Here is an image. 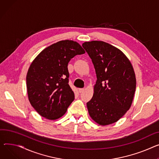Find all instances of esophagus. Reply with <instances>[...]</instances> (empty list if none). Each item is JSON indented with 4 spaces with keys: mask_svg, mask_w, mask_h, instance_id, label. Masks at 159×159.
<instances>
[{
    "mask_svg": "<svg viewBox=\"0 0 159 159\" xmlns=\"http://www.w3.org/2000/svg\"><path fill=\"white\" fill-rule=\"evenodd\" d=\"M84 88H80V89H79V91L80 93H82L84 91Z\"/></svg>",
    "mask_w": 159,
    "mask_h": 159,
    "instance_id": "34e87169",
    "label": "esophagus"
}]
</instances>
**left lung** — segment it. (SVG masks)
Instances as JSON below:
<instances>
[{
    "instance_id": "8db88e82",
    "label": "left lung",
    "mask_w": 159,
    "mask_h": 159,
    "mask_svg": "<svg viewBox=\"0 0 159 159\" xmlns=\"http://www.w3.org/2000/svg\"><path fill=\"white\" fill-rule=\"evenodd\" d=\"M94 65L97 80L87 103L91 118L100 125L119 120L132 103L136 79L130 61L115 47L102 41L82 44Z\"/></svg>"
}]
</instances>
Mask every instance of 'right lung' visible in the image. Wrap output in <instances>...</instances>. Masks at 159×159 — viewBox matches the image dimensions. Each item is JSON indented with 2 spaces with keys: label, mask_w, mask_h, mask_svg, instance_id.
I'll return each instance as SVG.
<instances>
[{
  "label": "right lung",
  "mask_w": 159,
  "mask_h": 159,
  "mask_svg": "<svg viewBox=\"0 0 159 159\" xmlns=\"http://www.w3.org/2000/svg\"><path fill=\"white\" fill-rule=\"evenodd\" d=\"M84 53L76 41L62 40L45 48L31 63L26 77L28 97L41 116L56 120L65 114L75 99L68 64Z\"/></svg>",
  "instance_id": "right-lung-1"
}]
</instances>
